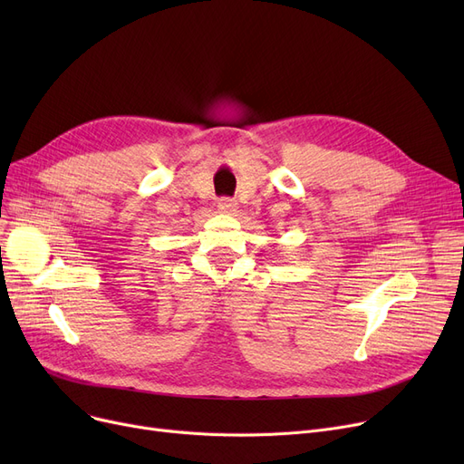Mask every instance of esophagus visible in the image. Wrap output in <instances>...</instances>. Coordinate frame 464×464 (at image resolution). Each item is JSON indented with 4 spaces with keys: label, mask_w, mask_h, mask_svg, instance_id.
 Listing matches in <instances>:
<instances>
[{
    "label": "esophagus",
    "mask_w": 464,
    "mask_h": 464,
    "mask_svg": "<svg viewBox=\"0 0 464 464\" xmlns=\"http://www.w3.org/2000/svg\"><path fill=\"white\" fill-rule=\"evenodd\" d=\"M218 210L224 214H233L237 210V201L229 199V198H222L218 201Z\"/></svg>",
    "instance_id": "1"
}]
</instances>
